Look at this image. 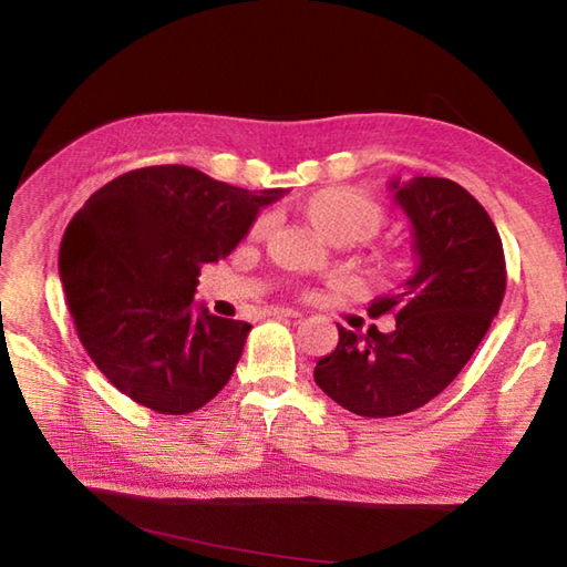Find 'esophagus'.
<instances>
[{
	"mask_svg": "<svg viewBox=\"0 0 567 567\" xmlns=\"http://www.w3.org/2000/svg\"><path fill=\"white\" fill-rule=\"evenodd\" d=\"M265 317H290V319H299L302 315H299L297 309H285V307H270L265 309Z\"/></svg>",
	"mask_w": 567,
	"mask_h": 567,
	"instance_id": "obj_1",
	"label": "esophagus"
}]
</instances>
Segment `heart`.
Listing matches in <instances>:
<instances>
[{"mask_svg": "<svg viewBox=\"0 0 567 567\" xmlns=\"http://www.w3.org/2000/svg\"><path fill=\"white\" fill-rule=\"evenodd\" d=\"M305 221L329 244H358L378 236L384 224V209L370 195L351 187H329L311 195L302 207ZM268 221H258L265 231Z\"/></svg>", "mask_w": 567, "mask_h": 567, "instance_id": "1", "label": "heart"}]
</instances>
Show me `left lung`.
Segmentation results:
<instances>
[{"label": "left lung", "instance_id": "left-lung-1", "mask_svg": "<svg viewBox=\"0 0 567 567\" xmlns=\"http://www.w3.org/2000/svg\"><path fill=\"white\" fill-rule=\"evenodd\" d=\"M412 221L414 275L402 290L372 299V317L394 329L355 333L315 368L336 404L358 416H400L424 406L457 378L485 339L507 290L502 238L467 189L445 177H400L388 185Z\"/></svg>", "mask_w": 567, "mask_h": 567}]
</instances>
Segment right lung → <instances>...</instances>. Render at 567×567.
Segmentation results:
<instances>
[{
  "label": "right lung",
  "mask_w": 567,
  "mask_h": 567,
  "mask_svg": "<svg viewBox=\"0 0 567 567\" xmlns=\"http://www.w3.org/2000/svg\"><path fill=\"white\" fill-rule=\"evenodd\" d=\"M282 195L153 165L118 175L72 216L60 280L84 351L118 392L158 414H189L224 390L250 323L195 307L197 275Z\"/></svg>",
  "instance_id": "right-lung-1"
}]
</instances>
